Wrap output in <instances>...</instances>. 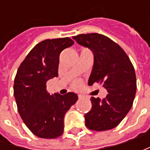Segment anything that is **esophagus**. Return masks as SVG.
Here are the masks:
<instances>
[{
  "label": "esophagus",
  "mask_w": 150,
  "mask_h": 150,
  "mask_svg": "<svg viewBox=\"0 0 150 150\" xmlns=\"http://www.w3.org/2000/svg\"><path fill=\"white\" fill-rule=\"evenodd\" d=\"M83 98V96L82 94H78V98Z\"/></svg>",
  "instance_id": "1"
}]
</instances>
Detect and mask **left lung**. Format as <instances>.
Segmentation results:
<instances>
[{"instance_id":"1","label":"left lung","mask_w":150,"mask_h":150,"mask_svg":"<svg viewBox=\"0 0 150 150\" xmlns=\"http://www.w3.org/2000/svg\"><path fill=\"white\" fill-rule=\"evenodd\" d=\"M72 38L93 53L88 85L103 83L108 94L91 98L92 108L84 115L86 126L104 131L118 126L129 112L136 93V75L129 57L118 44L98 33L81 34Z\"/></svg>"}]
</instances>
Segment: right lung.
<instances>
[{
  "label": "right lung",
  "mask_w": 150,
  "mask_h": 150,
  "mask_svg": "<svg viewBox=\"0 0 150 150\" xmlns=\"http://www.w3.org/2000/svg\"><path fill=\"white\" fill-rule=\"evenodd\" d=\"M74 44L68 38L47 39L37 44L19 67L14 81L18 112L36 136L55 139L62 134L64 116L78 100L74 93L50 95L47 82L58 76L59 56Z\"/></svg>",
  "instance_id": "obj_1"
}]
</instances>
